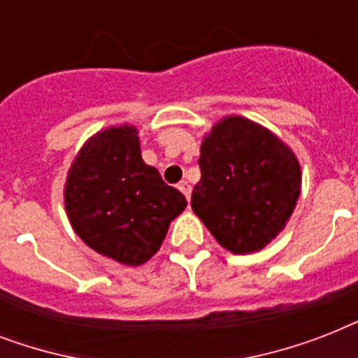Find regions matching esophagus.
I'll return each instance as SVG.
<instances>
[{
    "instance_id": "obj_1",
    "label": "esophagus",
    "mask_w": 358,
    "mask_h": 358,
    "mask_svg": "<svg viewBox=\"0 0 358 358\" xmlns=\"http://www.w3.org/2000/svg\"><path fill=\"white\" fill-rule=\"evenodd\" d=\"M178 189L182 191V193H184V195H185V199L189 201V196H191V185L187 184V182H180V184H178Z\"/></svg>"
}]
</instances>
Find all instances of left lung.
<instances>
[{
    "label": "left lung",
    "mask_w": 358,
    "mask_h": 358,
    "mask_svg": "<svg viewBox=\"0 0 358 358\" xmlns=\"http://www.w3.org/2000/svg\"><path fill=\"white\" fill-rule=\"evenodd\" d=\"M191 208L223 249L250 255L288 224L301 193L294 150L262 124L229 115L201 145Z\"/></svg>",
    "instance_id": "obj_1"
}]
</instances>
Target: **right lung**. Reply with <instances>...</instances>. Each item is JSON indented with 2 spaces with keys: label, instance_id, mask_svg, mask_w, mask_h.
Returning <instances> with one entry per match:
<instances>
[{
  "label": "right lung",
  "instance_id": "add662e5",
  "mask_svg": "<svg viewBox=\"0 0 358 358\" xmlns=\"http://www.w3.org/2000/svg\"><path fill=\"white\" fill-rule=\"evenodd\" d=\"M131 124L109 126L85 141L64 182L72 229L92 250L122 266H141L156 255L169 224L187 202L141 157Z\"/></svg>",
  "mask_w": 358,
  "mask_h": 358
}]
</instances>
